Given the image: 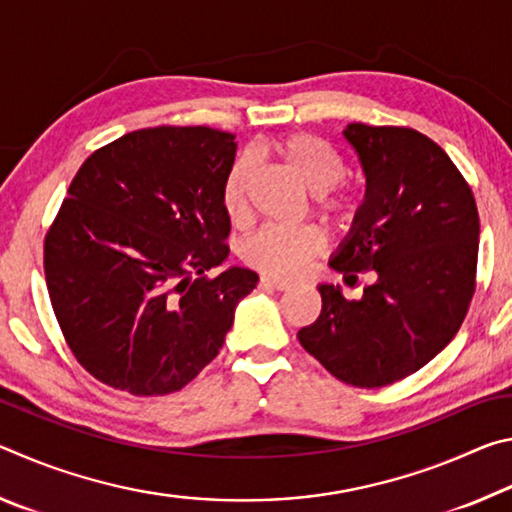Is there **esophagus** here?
I'll list each match as a JSON object with an SVG mask.
<instances>
[{"label":"esophagus","instance_id":"34e87169","mask_svg":"<svg viewBox=\"0 0 512 512\" xmlns=\"http://www.w3.org/2000/svg\"><path fill=\"white\" fill-rule=\"evenodd\" d=\"M259 287L275 289V291H284V289H289L291 284H289L287 280H280V277H273V275H262V277H259Z\"/></svg>","mask_w":512,"mask_h":512}]
</instances>
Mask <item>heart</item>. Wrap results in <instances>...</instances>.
<instances>
[{
	"label": "heart",
	"instance_id": "heart-1",
	"mask_svg": "<svg viewBox=\"0 0 512 512\" xmlns=\"http://www.w3.org/2000/svg\"><path fill=\"white\" fill-rule=\"evenodd\" d=\"M273 153L284 162L293 176L314 194L316 210L334 223H350L359 212V196L350 187H341L345 162L341 153L323 137L311 133H289L273 142ZM250 167L237 162L228 171L221 187V203L232 221L246 214V192ZM325 232L316 225L302 228H262L246 241L244 259L275 277L298 275L311 257L325 250Z\"/></svg>",
	"mask_w": 512,
	"mask_h": 512
}]
</instances>
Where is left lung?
Wrapping results in <instances>:
<instances>
[{
    "label": "left lung",
    "mask_w": 512,
    "mask_h": 512,
    "mask_svg": "<svg viewBox=\"0 0 512 512\" xmlns=\"http://www.w3.org/2000/svg\"><path fill=\"white\" fill-rule=\"evenodd\" d=\"M366 196L329 266L345 280L372 271L359 300L320 284L323 309L300 345L336 379L381 388L413 375L454 339L470 309L479 212L440 146L413 128L348 124Z\"/></svg>",
    "instance_id": "obj_1"
}]
</instances>
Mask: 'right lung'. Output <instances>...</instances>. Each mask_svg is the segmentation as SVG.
Returning <instances> with one entry per match:
<instances>
[{
  "mask_svg": "<svg viewBox=\"0 0 512 512\" xmlns=\"http://www.w3.org/2000/svg\"><path fill=\"white\" fill-rule=\"evenodd\" d=\"M232 133L155 126L126 133L81 164L45 237L51 307L76 361L137 397L187 386L223 348L257 284L228 259L221 203Z\"/></svg>",
  "mask_w": 512,
  "mask_h": 512,
  "instance_id": "add662e5",
  "label": "right lung"
}]
</instances>
